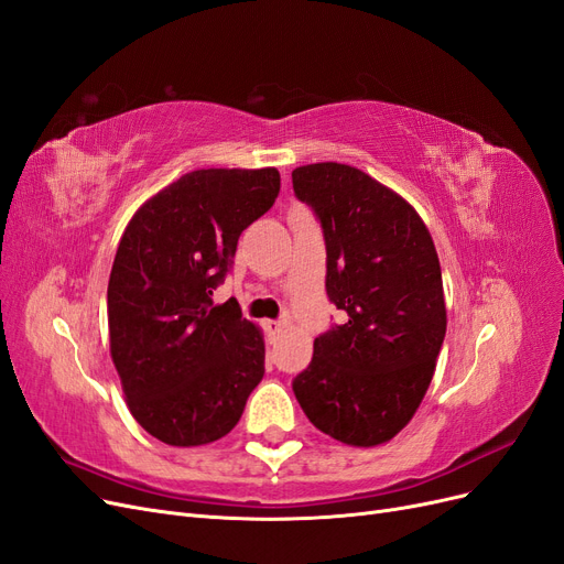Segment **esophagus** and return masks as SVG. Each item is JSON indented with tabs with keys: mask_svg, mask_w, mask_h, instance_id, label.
Returning <instances> with one entry per match:
<instances>
[{
	"mask_svg": "<svg viewBox=\"0 0 564 564\" xmlns=\"http://www.w3.org/2000/svg\"><path fill=\"white\" fill-rule=\"evenodd\" d=\"M263 328H265L268 338L275 340V338H280V334L284 332V324L278 322V319H265V322H263Z\"/></svg>",
	"mask_w": 564,
	"mask_h": 564,
	"instance_id": "obj_1",
	"label": "esophagus"
}]
</instances>
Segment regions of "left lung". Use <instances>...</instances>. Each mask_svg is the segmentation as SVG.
Masks as SVG:
<instances>
[{
  "label": "left lung",
  "mask_w": 564,
  "mask_h": 564,
  "mask_svg": "<svg viewBox=\"0 0 564 564\" xmlns=\"http://www.w3.org/2000/svg\"><path fill=\"white\" fill-rule=\"evenodd\" d=\"M326 240V294L347 322L315 338L294 380L307 420L373 448L413 420L445 338L441 263L430 228L397 191L345 163L291 172Z\"/></svg>",
  "instance_id": "obj_1"
}]
</instances>
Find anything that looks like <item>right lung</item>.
Returning <instances> with one entry per match:
<instances>
[{
	"label": "right lung",
	"instance_id": "right-lung-1",
	"mask_svg": "<svg viewBox=\"0 0 564 564\" xmlns=\"http://www.w3.org/2000/svg\"><path fill=\"white\" fill-rule=\"evenodd\" d=\"M275 167L186 172L128 221L109 289V349L144 432L174 448L238 424L263 378L265 343L236 299L212 305L240 232L273 207Z\"/></svg>",
	"mask_w": 564,
	"mask_h": 564
}]
</instances>
